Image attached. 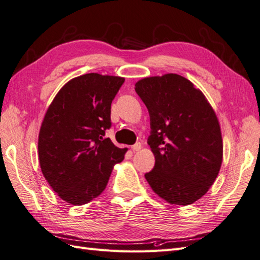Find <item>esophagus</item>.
<instances>
[{
	"mask_svg": "<svg viewBox=\"0 0 260 260\" xmlns=\"http://www.w3.org/2000/svg\"><path fill=\"white\" fill-rule=\"evenodd\" d=\"M141 148H142V144H141V143H136L135 145L131 146V149L133 152H139Z\"/></svg>",
	"mask_w": 260,
	"mask_h": 260,
	"instance_id": "esophagus-1",
	"label": "esophagus"
}]
</instances>
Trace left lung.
<instances>
[{"label": "left lung", "instance_id": "1", "mask_svg": "<svg viewBox=\"0 0 260 260\" xmlns=\"http://www.w3.org/2000/svg\"><path fill=\"white\" fill-rule=\"evenodd\" d=\"M135 89L151 119L147 143L155 166L145 179L171 205H190L207 193L221 167L217 115L203 92L177 74L143 78Z\"/></svg>", "mask_w": 260, "mask_h": 260}]
</instances>
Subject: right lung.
Wrapping results in <instances>:
<instances>
[{
  "mask_svg": "<svg viewBox=\"0 0 260 260\" xmlns=\"http://www.w3.org/2000/svg\"><path fill=\"white\" fill-rule=\"evenodd\" d=\"M124 78L85 74L69 80L45 113L38 140L42 174L59 198L84 205L105 190L128 148L104 138Z\"/></svg>",
  "mask_w": 260,
  "mask_h": 260,
  "instance_id": "add662e5",
  "label": "right lung"
}]
</instances>
